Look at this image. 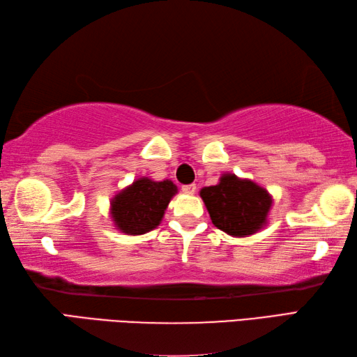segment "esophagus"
Instances as JSON below:
<instances>
[{"label":"esophagus","instance_id":"34e87169","mask_svg":"<svg viewBox=\"0 0 357 357\" xmlns=\"http://www.w3.org/2000/svg\"><path fill=\"white\" fill-rule=\"evenodd\" d=\"M183 192H184L185 195H195V193H196V184L183 185Z\"/></svg>","mask_w":357,"mask_h":357}]
</instances>
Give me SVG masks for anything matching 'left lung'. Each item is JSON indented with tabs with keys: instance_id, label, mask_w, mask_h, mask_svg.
Returning a JSON list of instances; mask_svg holds the SVG:
<instances>
[{
	"instance_id": "obj_1",
	"label": "left lung",
	"mask_w": 357,
	"mask_h": 357,
	"mask_svg": "<svg viewBox=\"0 0 357 357\" xmlns=\"http://www.w3.org/2000/svg\"><path fill=\"white\" fill-rule=\"evenodd\" d=\"M211 222L234 238H247L268 224L273 196L253 179L222 173L216 185L201 188Z\"/></svg>"
}]
</instances>
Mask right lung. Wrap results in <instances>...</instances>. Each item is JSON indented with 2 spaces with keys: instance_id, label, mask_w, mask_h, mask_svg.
<instances>
[{
  "instance_id": "add662e5",
  "label": "right lung",
  "mask_w": 357,
  "mask_h": 357,
  "mask_svg": "<svg viewBox=\"0 0 357 357\" xmlns=\"http://www.w3.org/2000/svg\"><path fill=\"white\" fill-rule=\"evenodd\" d=\"M178 187L170 179H135L110 199L109 215L115 229L130 236L149 233L161 224Z\"/></svg>"
}]
</instances>
